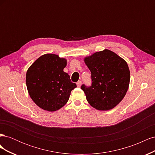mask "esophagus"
Here are the masks:
<instances>
[{"instance_id": "34e87169", "label": "esophagus", "mask_w": 155, "mask_h": 155, "mask_svg": "<svg viewBox=\"0 0 155 155\" xmlns=\"http://www.w3.org/2000/svg\"><path fill=\"white\" fill-rule=\"evenodd\" d=\"M81 83H82V82H81V81H78L77 82V86L78 87H81Z\"/></svg>"}]
</instances>
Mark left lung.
Segmentation results:
<instances>
[{
    "instance_id": "left-lung-1",
    "label": "left lung",
    "mask_w": 155,
    "mask_h": 155,
    "mask_svg": "<svg viewBox=\"0 0 155 155\" xmlns=\"http://www.w3.org/2000/svg\"><path fill=\"white\" fill-rule=\"evenodd\" d=\"M91 72V86L83 84L88 102L100 110L113 109L128 90L130 71L127 63L109 50L98 51L85 59Z\"/></svg>"
}]
</instances>
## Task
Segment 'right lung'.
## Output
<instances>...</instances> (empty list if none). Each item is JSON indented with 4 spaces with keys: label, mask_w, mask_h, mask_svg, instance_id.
Wrapping results in <instances>:
<instances>
[{
    "label": "right lung",
    "mask_w": 155,
    "mask_h": 155,
    "mask_svg": "<svg viewBox=\"0 0 155 155\" xmlns=\"http://www.w3.org/2000/svg\"><path fill=\"white\" fill-rule=\"evenodd\" d=\"M67 60L47 54L41 56L26 72L29 94L37 105L48 111H55L68 101L70 92L77 87L63 71Z\"/></svg>",
    "instance_id": "right-lung-1"
}]
</instances>
